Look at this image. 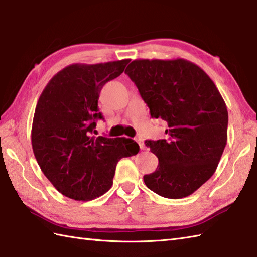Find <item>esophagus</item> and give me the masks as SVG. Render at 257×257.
Wrapping results in <instances>:
<instances>
[{
    "label": "esophagus",
    "mask_w": 257,
    "mask_h": 257,
    "mask_svg": "<svg viewBox=\"0 0 257 257\" xmlns=\"http://www.w3.org/2000/svg\"><path fill=\"white\" fill-rule=\"evenodd\" d=\"M137 140V143H138V145H139V147H140V149L141 150H144L145 148H146V146H145V143H144V140L143 139H136Z\"/></svg>",
    "instance_id": "1"
}]
</instances>
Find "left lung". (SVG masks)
<instances>
[{
    "label": "left lung",
    "instance_id": "8db88e82",
    "mask_svg": "<svg viewBox=\"0 0 257 257\" xmlns=\"http://www.w3.org/2000/svg\"><path fill=\"white\" fill-rule=\"evenodd\" d=\"M124 73L151 118L168 123L167 139L145 143L159 160L156 171L144 176L146 185L168 199L192 194L215 172L226 145L228 113L219 89L182 58L136 59Z\"/></svg>",
    "mask_w": 257,
    "mask_h": 257
}]
</instances>
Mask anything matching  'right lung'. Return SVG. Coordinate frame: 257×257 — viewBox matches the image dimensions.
Wrapping results in <instances>:
<instances>
[{
	"mask_svg": "<svg viewBox=\"0 0 257 257\" xmlns=\"http://www.w3.org/2000/svg\"><path fill=\"white\" fill-rule=\"evenodd\" d=\"M130 59L95 65L74 64L50 80L37 101L32 147L41 170L58 192L90 201L111 188L121 158L138 154L130 138L95 137L100 90L122 74Z\"/></svg>",
	"mask_w": 257,
	"mask_h": 257,
	"instance_id": "add662e5",
	"label": "right lung"
}]
</instances>
